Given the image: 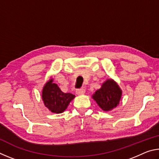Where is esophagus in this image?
Segmentation results:
<instances>
[{"label":"esophagus","mask_w":159,"mask_h":159,"mask_svg":"<svg viewBox=\"0 0 159 159\" xmlns=\"http://www.w3.org/2000/svg\"><path fill=\"white\" fill-rule=\"evenodd\" d=\"M85 93V90L83 88H80L76 91V94L77 95H82Z\"/></svg>","instance_id":"esophagus-1"}]
</instances>
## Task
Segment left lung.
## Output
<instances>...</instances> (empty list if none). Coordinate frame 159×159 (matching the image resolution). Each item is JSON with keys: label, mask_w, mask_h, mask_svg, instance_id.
Listing matches in <instances>:
<instances>
[{"label": "left lung", "mask_w": 159, "mask_h": 159, "mask_svg": "<svg viewBox=\"0 0 159 159\" xmlns=\"http://www.w3.org/2000/svg\"><path fill=\"white\" fill-rule=\"evenodd\" d=\"M122 96V90L114 80L107 79L101 88L96 90L92 98L104 111H109L116 108Z\"/></svg>", "instance_id": "obj_1"}]
</instances>
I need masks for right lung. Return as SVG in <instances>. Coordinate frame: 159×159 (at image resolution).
I'll list each match as a JSON object with an SVG mask.
<instances>
[{
  "label": "right lung",
  "mask_w": 159,
  "mask_h": 159,
  "mask_svg": "<svg viewBox=\"0 0 159 159\" xmlns=\"http://www.w3.org/2000/svg\"><path fill=\"white\" fill-rule=\"evenodd\" d=\"M74 98L73 94L63 93L57 84L53 83L52 77L43 88V102L45 107L52 113L61 114L64 112Z\"/></svg>",
  "instance_id": "1"
}]
</instances>
